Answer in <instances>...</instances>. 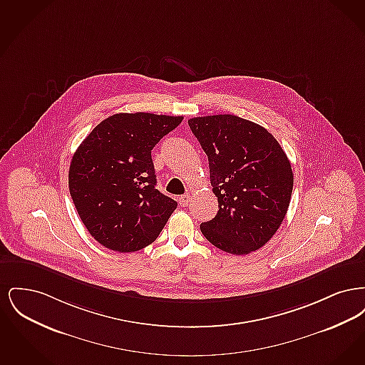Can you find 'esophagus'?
Masks as SVG:
<instances>
[{
  "label": "esophagus",
  "mask_w": 365,
  "mask_h": 365,
  "mask_svg": "<svg viewBox=\"0 0 365 365\" xmlns=\"http://www.w3.org/2000/svg\"><path fill=\"white\" fill-rule=\"evenodd\" d=\"M190 202L191 200L189 194H185V195L179 197V204H180V207H187Z\"/></svg>",
  "instance_id": "obj_1"
}]
</instances>
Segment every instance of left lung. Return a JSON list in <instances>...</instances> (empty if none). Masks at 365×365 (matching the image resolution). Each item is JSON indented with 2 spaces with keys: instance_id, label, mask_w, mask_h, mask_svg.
Returning a JSON list of instances; mask_svg holds the SVG:
<instances>
[{
  "instance_id": "obj_1",
  "label": "left lung",
  "mask_w": 365,
  "mask_h": 365,
  "mask_svg": "<svg viewBox=\"0 0 365 365\" xmlns=\"http://www.w3.org/2000/svg\"><path fill=\"white\" fill-rule=\"evenodd\" d=\"M189 125L208 156L219 202L216 216L201 223V232L231 255L260 249L290 205L294 178L284 150L264 127L240 116L192 118Z\"/></svg>"
}]
</instances>
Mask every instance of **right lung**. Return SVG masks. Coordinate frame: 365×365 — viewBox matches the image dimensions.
<instances>
[{"label": "right lung", "instance_id": "obj_1", "mask_svg": "<svg viewBox=\"0 0 365 365\" xmlns=\"http://www.w3.org/2000/svg\"><path fill=\"white\" fill-rule=\"evenodd\" d=\"M182 120L116 113L79 145L68 174L71 197L97 242L128 253L156 241L178 204L156 189L152 149Z\"/></svg>", "mask_w": 365, "mask_h": 365}]
</instances>
